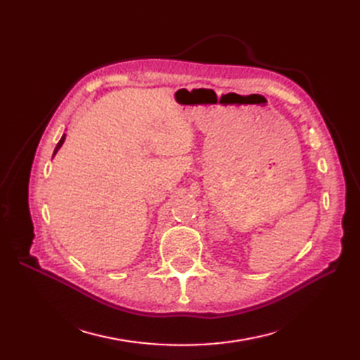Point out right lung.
<instances>
[{"label": "right lung", "instance_id": "1", "mask_svg": "<svg viewBox=\"0 0 360 360\" xmlns=\"http://www.w3.org/2000/svg\"><path fill=\"white\" fill-rule=\"evenodd\" d=\"M64 139H66V134H63V136H61V139H60V141H58V144H57V147H56V150H53V155H52V158H53V156H56V155H57V153H58V150H60V148H61V146H63V144H64Z\"/></svg>", "mask_w": 360, "mask_h": 360}]
</instances>
